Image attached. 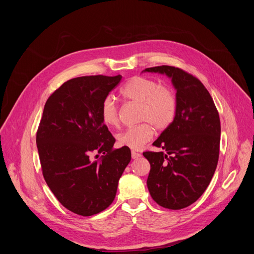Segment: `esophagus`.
<instances>
[{"instance_id":"1","label":"esophagus","mask_w":254,"mask_h":254,"mask_svg":"<svg viewBox=\"0 0 254 254\" xmlns=\"http://www.w3.org/2000/svg\"><path fill=\"white\" fill-rule=\"evenodd\" d=\"M139 157H140V154H138V153H136V152H134V151H131V158H132L133 160L138 159Z\"/></svg>"}]
</instances>
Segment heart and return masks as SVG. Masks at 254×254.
I'll return each instance as SVG.
<instances>
[{
	"mask_svg": "<svg viewBox=\"0 0 254 254\" xmlns=\"http://www.w3.org/2000/svg\"><path fill=\"white\" fill-rule=\"evenodd\" d=\"M121 93L127 100L139 104L138 119L146 122L120 133L118 139L121 147L139 150L153 137V127L164 130L174 122L177 113L176 96L169 87L160 85L156 80L142 76L132 77L124 85ZM100 117L107 127L119 125V107L113 97L108 96L103 100Z\"/></svg>",
	"mask_w": 254,
	"mask_h": 254,
	"instance_id": "obj_1",
	"label": "heart"
}]
</instances>
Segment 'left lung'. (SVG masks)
<instances>
[{
  "instance_id": "8db88e82",
  "label": "left lung",
  "mask_w": 254,
  "mask_h": 254,
  "mask_svg": "<svg viewBox=\"0 0 254 254\" xmlns=\"http://www.w3.org/2000/svg\"><path fill=\"white\" fill-rule=\"evenodd\" d=\"M168 76L176 89L172 125L153 142L162 152H144L151 165L147 185L160 206L183 209L205 192L219 158L220 119L202 82L184 70L163 65L142 70Z\"/></svg>"
}]
</instances>
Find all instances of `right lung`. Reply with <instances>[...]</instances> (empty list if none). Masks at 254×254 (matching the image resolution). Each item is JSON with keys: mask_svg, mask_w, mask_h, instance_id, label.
I'll use <instances>...</instances> for the list:
<instances>
[{"mask_svg": "<svg viewBox=\"0 0 254 254\" xmlns=\"http://www.w3.org/2000/svg\"><path fill=\"white\" fill-rule=\"evenodd\" d=\"M122 75L82 76L64 82L47 99L36 135L46 183L57 200L81 216L97 214L117 195L130 150H115V137L102 123L103 100ZM92 152L101 153L92 162Z\"/></svg>", "mask_w": 254, "mask_h": 254, "instance_id": "1", "label": "right lung"}]
</instances>
